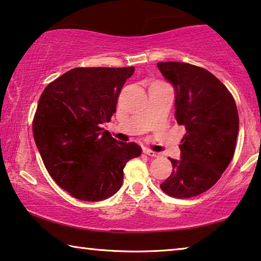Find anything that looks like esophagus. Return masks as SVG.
Listing matches in <instances>:
<instances>
[{
	"mask_svg": "<svg viewBox=\"0 0 261 261\" xmlns=\"http://www.w3.org/2000/svg\"><path fill=\"white\" fill-rule=\"evenodd\" d=\"M144 152H145L148 156H150V157H159V156H160L159 152L152 151V150H150V149H145Z\"/></svg>",
	"mask_w": 261,
	"mask_h": 261,
	"instance_id": "obj_1",
	"label": "esophagus"
}]
</instances>
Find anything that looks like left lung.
Here are the masks:
<instances>
[{
	"mask_svg": "<svg viewBox=\"0 0 261 261\" xmlns=\"http://www.w3.org/2000/svg\"><path fill=\"white\" fill-rule=\"evenodd\" d=\"M162 75L174 86L175 117L186 127L172 160V172L161 185L169 196L188 199L212 188L236 151L239 115L233 95L207 69L186 62H159Z\"/></svg>",
	"mask_w": 261,
	"mask_h": 261,
	"instance_id": "8db88e82",
	"label": "left lung"
}]
</instances>
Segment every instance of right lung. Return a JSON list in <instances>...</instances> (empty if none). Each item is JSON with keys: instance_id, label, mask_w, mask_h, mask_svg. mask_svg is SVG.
<instances>
[{"instance_id": "add662e5", "label": "right lung", "mask_w": 261, "mask_h": 261, "mask_svg": "<svg viewBox=\"0 0 261 261\" xmlns=\"http://www.w3.org/2000/svg\"><path fill=\"white\" fill-rule=\"evenodd\" d=\"M135 67L73 68L47 85L40 97L33 136L52 178L69 195L101 201L118 192L127 161L142 153L104 130L116 112Z\"/></svg>"}]
</instances>
